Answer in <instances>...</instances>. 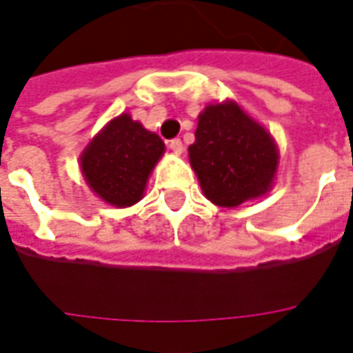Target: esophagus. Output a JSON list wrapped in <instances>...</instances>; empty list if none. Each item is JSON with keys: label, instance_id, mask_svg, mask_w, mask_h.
Here are the masks:
<instances>
[{"label": "esophagus", "instance_id": "1", "mask_svg": "<svg viewBox=\"0 0 353 353\" xmlns=\"http://www.w3.org/2000/svg\"><path fill=\"white\" fill-rule=\"evenodd\" d=\"M168 148L172 150V153H176V155H181V153H183V142H181L179 138H174V140H170Z\"/></svg>", "mask_w": 353, "mask_h": 353}]
</instances>
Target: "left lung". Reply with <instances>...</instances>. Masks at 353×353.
<instances>
[{
	"instance_id": "8db88e82",
	"label": "left lung",
	"mask_w": 353,
	"mask_h": 353,
	"mask_svg": "<svg viewBox=\"0 0 353 353\" xmlns=\"http://www.w3.org/2000/svg\"><path fill=\"white\" fill-rule=\"evenodd\" d=\"M194 137L190 166L203 196L215 205L237 208L273 189L279 170L275 138L236 101L208 104Z\"/></svg>"
}]
</instances>
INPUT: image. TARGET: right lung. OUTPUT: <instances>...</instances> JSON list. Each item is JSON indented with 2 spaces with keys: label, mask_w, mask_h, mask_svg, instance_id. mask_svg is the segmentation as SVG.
<instances>
[{
  "label": "right lung",
  "mask_w": 353,
  "mask_h": 353,
  "mask_svg": "<svg viewBox=\"0 0 353 353\" xmlns=\"http://www.w3.org/2000/svg\"><path fill=\"white\" fill-rule=\"evenodd\" d=\"M164 155V142L130 114L110 119L80 155L85 183L103 202L130 208L140 202L151 172Z\"/></svg>",
  "instance_id": "right-lung-1"
}]
</instances>
